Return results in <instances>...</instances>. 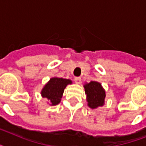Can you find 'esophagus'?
<instances>
[{"label":"esophagus","mask_w":146,"mask_h":146,"mask_svg":"<svg viewBox=\"0 0 146 146\" xmlns=\"http://www.w3.org/2000/svg\"><path fill=\"white\" fill-rule=\"evenodd\" d=\"M74 81L76 84H80L81 82V78L80 77H75L74 78Z\"/></svg>","instance_id":"1"}]
</instances>
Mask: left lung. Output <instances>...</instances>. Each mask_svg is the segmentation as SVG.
<instances>
[{
	"instance_id": "8db88e82",
	"label": "left lung",
	"mask_w": 146,
	"mask_h": 146,
	"mask_svg": "<svg viewBox=\"0 0 146 146\" xmlns=\"http://www.w3.org/2000/svg\"><path fill=\"white\" fill-rule=\"evenodd\" d=\"M85 92L86 94V101L88 106L92 109H96L103 106L105 98V91L102 84L96 81H91L84 85Z\"/></svg>"
}]
</instances>
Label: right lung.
Instances as JSON below:
<instances>
[{
	"mask_svg": "<svg viewBox=\"0 0 146 146\" xmlns=\"http://www.w3.org/2000/svg\"><path fill=\"white\" fill-rule=\"evenodd\" d=\"M69 84H72L70 80L53 77L42 89L41 95L43 98L49 100L50 105H57L60 102L64 89Z\"/></svg>",
	"mask_w": 146,
	"mask_h": 146,
	"instance_id": "obj_1",
	"label": "right lung"
}]
</instances>
